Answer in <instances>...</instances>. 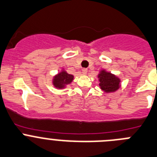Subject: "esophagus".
Wrapping results in <instances>:
<instances>
[{"label": "esophagus", "mask_w": 157, "mask_h": 157, "mask_svg": "<svg viewBox=\"0 0 157 157\" xmlns=\"http://www.w3.org/2000/svg\"><path fill=\"white\" fill-rule=\"evenodd\" d=\"M87 69H83V70H82V73H83L84 75L87 74Z\"/></svg>", "instance_id": "obj_1"}]
</instances>
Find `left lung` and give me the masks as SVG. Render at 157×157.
Here are the masks:
<instances>
[{
	"label": "left lung",
	"instance_id": "obj_1",
	"mask_svg": "<svg viewBox=\"0 0 157 157\" xmlns=\"http://www.w3.org/2000/svg\"><path fill=\"white\" fill-rule=\"evenodd\" d=\"M100 87L105 92H113L120 87V79L110 73L101 71L98 75Z\"/></svg>",
	"mask_w": 157,
	"mask_h": 157
}]
</instances>
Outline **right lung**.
Returning <instances> with one entry per match:
<instances>
[{
    "instance_id": "right-lung-1",
    "label": "right lung",
    "mask_w": 157,
    "mask_h": 157,
    "mask_svg": "<svg viewBox=\"0 0 157 157\" xmlns=\"http://www.w3.org/2000/svg\"><path fill=\"white\" fill-rule=\"evenodd\" d=\"M73 80V76L66 73V71H62L57 76H56L53 80V84L58 88H63L66 84H70Z\"/></svg>"
}]
</instances>
